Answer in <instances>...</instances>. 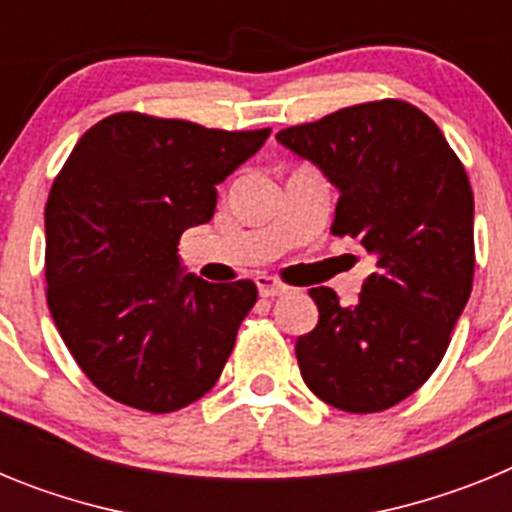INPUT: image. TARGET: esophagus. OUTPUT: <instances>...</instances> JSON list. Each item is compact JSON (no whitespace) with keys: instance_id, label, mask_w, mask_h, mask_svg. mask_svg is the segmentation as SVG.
<instances>
[{"instance_id":"obj_1","label":"esophagus","mask_w":512,"mask_h":512,"mask_svg":"<svg viewBox=\"0 0 512 512\" xmlns=\"http://www.w3.org/2000/svg\"><path fill=\"white\" fill-rule=\"evenodd\" d=\"M256 284H259V295L261 297H279L287 292V284L277 282L274 277H266V274H261V277H256Z\"/></svg>"}]
</instances>
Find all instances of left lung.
I'll list each match as a JSON object with an SVG mask.
<instances>
[{
	"mask_svg": "<svg viewBox=\"0 0 512 512\" xmlns=\"http://www.w3.org/2000/svg\"><path fill=\"white\" fill-rule=\"evenodd\" d=\"M338 192L333 233L372 256L356 305L310 289L318 325L297 338L305 384L346 413H379L436 372L474 277V194L431 117L400 99L279 130Z\"/></svg>",
	"mask_w": 512,
	"mask_h": 512,
	"instance_id": "left-lung-1",
	"label": "left lung"
}]
</instances>
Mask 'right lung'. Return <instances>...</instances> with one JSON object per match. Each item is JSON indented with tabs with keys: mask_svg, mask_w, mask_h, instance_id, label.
<instances>
[{
	"mask_svg": "<svg viewBox=\"0 0 512 512\" xmlns=\"http://www.w3.org/2000/svg\"><path fill=\"white\" fill-rule=\"evenodd\" d=\"M271 130L228 133L120 112L81 135L45 205L48 307L104 395L174 413L223 372L256 284L187 274L179 238Z\"/></svg>",
	"mask_w": 512,
	"mask_h": 512,
	"instance_id": "1",
	"label": "right lung"
}]
</instances>
